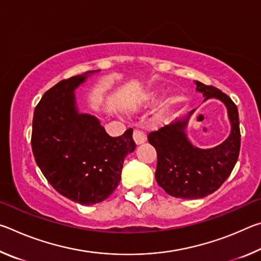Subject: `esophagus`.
Returning a JSON list of instances; mask_svg holds the SVG:
<instances>
[{"instance_id":"34e87169","label":"esophagus","mask_w":261,"mask_h":261,"mask_svg":"<svg viewBox=\"0 0 261 261\" xmlns=\"http://www.w3.org/2000/svg\"><path fill=\"white\" fill-rule=\"evenodd\" d=\"M132 137H134V140L136 141L137 145H140L146 141V135H145L143 131H140L138 129H136L134 131V135H132Z\"/></svg>"}]
</instances>
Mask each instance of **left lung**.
Masks as SVG:
<instances>
[{"label": "left lung", "mask_w": 261, "mask_h": 261, "mask_svg": "<svg viewBox=\"0 0 261 261\" xmlns=\"http://www.w3.org/2000/svg\"><path fill=\"white\" fill-rule=\"evenodd\" d=\"M196 84L205 100L216 98L226 105L231 122L228 139L214 148L194 147L184 132L193 110L184 120L162 126L147 136L148 143L153 145L158 154V184L168 194L182 199H199L216 191L231 174L241 148L237 106L219 88L200 82Z\"/></svg>", "instance_id": "1"}]
</instances>
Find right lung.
Returning <instances> with one entry per match:
<instances>
[{
	"label": "right lung",
	"mask_w": 261,
	"mask_h": 261,
	"mask_svg": "<svg viewBox=\"0 0 261 261\" xmlns=\"http://www.w3.org/2000/svg\"><path fill=\"white\" fill-rule=\"evenodd\" d=\"M90 71L49 88L34 110L35 162L57 192L82 205L102 201L121 180L123 162L135 151L132 129L110 137L98 118L78 113L73 91Z\"/></svg>",
	"instance_id": "obj_1"
}]
</instances>
